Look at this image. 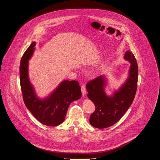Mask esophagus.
<instances>
[{
  "label": "esophagus",
  "mask_w": 160,
  "mask_h": 160,
  "mask_svg": "<svg viewBox=\"0 0 160 160\" xmlns=\"http://www.w3.org/2000/svg\"><path fill=\"white\" fill-rule=\"evenodd\" d=\"M81 90H82V95L85 96L86 94V88L84 85H82L81 86Z\"/></svg>",
  "instance_id": "obj_1"
}]
</instances>
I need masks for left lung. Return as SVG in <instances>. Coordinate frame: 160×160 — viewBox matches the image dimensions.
Wrapping results in <instances>:
<instances>
[{"label": "left lung", "instance_id": "obj_1", "mask_svg": "<svg viewBox=\"0 0 160 160\" xmlns=\"http://www.w3.org/2000/svg\"><path fill=\"white\" fill-rule=\"evenodd\" d=\"M124 59L131 63L128 76L112 96L107 95L105 92L107 83L104 75L97 77L86 84L87 96L95 106V110L89 119L90 123L95 128H106L118 122L134 99L138 81L137 61L129 50L125 52Z\"/></svg>", "mask_w": 160, "mask_h": 160}]
</instances>
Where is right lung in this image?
Wrapping results in <instances>:
<instances>
[{
  "mask_svg": "<svg viewBox=\"0 0 160 160\" xmlns=\"http://www.w3.org/2000/svg\"><path fill=\"white\" fill-rule=\"evenodd\" d=\"M36 42H32L23 54L20 65V80L23 101L33 116L41 123L50 127L64 121L69 104L82 97L81 88L76 80H63L48 96L39 98L31 83L29 60L35 50Z\"/></svg>",
  "mask_w": 160,
  "mask_h": 160,
  "instance_id": "right-lung-1",
  "label": "right lung"
}]
</instances>
